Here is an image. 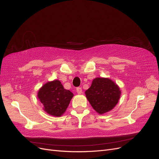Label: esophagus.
<instances>
[{
  "instance_id": "34e87169",
  "label": "esophagus",
  "mask_w": 159,
  "mask_h": 159,
  "mask_svg": "<svg viewBox=\"0 0 159 159\" xmlns=\"http://www.w3.org/2000/svg\"><path fill=\"white\" fill-rule=\"evenodd\" d=\"M76 93H77V94H80L81 93H83V90H82V89H81L80 87H78V88H76Z\"/></svg>"
}]
</instances>
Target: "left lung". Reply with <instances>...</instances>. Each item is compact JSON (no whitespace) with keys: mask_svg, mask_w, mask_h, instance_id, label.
I'll return each mask as SVG.
<instances>
[{"mask_svg":"<svg viewBox=\"0 0 159 159\" xmlns=\"http://www.w3.org/2000/svg\"><path fill=\"white\" fill-rule=\"evenodd\" d=\"M93 109L100 115L109 112L119 102L121 91L119 86L108 78L97 77L85 91Z\"/></svg>","mask_w":159,"mask_h":159,"instance_id":"8db88e82","label":"left lung"}]
</instances>
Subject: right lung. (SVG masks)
Segmentation results:
<instances>
[{"mask_svg": "<svg viewBox=\"0 0 159 159\" xmlns=\"http://www.w3.org/2000/svg\"><path fill=\"white\" fill-rule=\"evenodd\" d=\"M73 96V93L64 89L58 80L45 83L37 94L38 98L43 105V110L48 115L57 117L65 112Z\"/></svg>", "mask_w": 159, "mask_h": 159, "instance_id": "obj_1", "label": "right lung"}]
</instances>
